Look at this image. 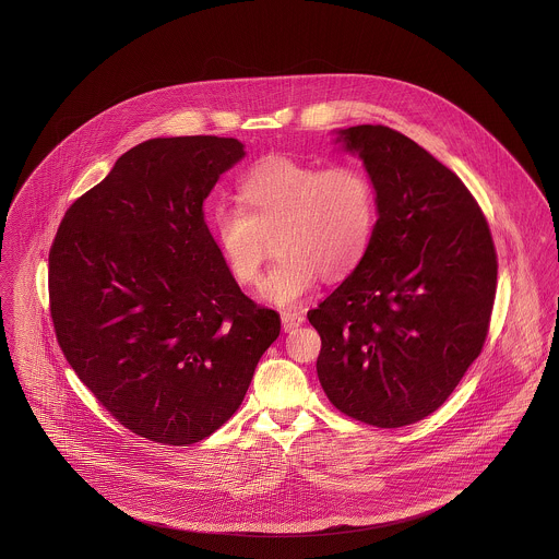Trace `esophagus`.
Listing matches in <instances>:
<instances>
[{
  "label": "esophagus",
  "mask_w": 559,
  "mask_h": 559,
  "mask_svg": "<svg viewBox=\"0 0 559 559\" xmlns=\"http://www.w3.org/2000/svg\"><path fill=\"white\" fill-rule=\"evenodd\" d=\"M281 320H283V329L285 331H293V329H297L304 322V314L301 312H283Z\"/></svg>",
  "instance_id": "34e87169"
}]
</instances>
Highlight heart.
Here are the masks:
<instances>
[{
	"label": "heart",
	"mask_w": 559,
	"mask_h": 559,
	"mask_svg": "<svg viewBox=\"0 0 559 559\" xmlns=\"http://www.w3.org/2000/svg\"><path fill=\"white\" fill-rule=\"evenodd\" d=\"M377 217V190L362 167L272 157L240 178L239 210L213 212L212 233L224 264L242 287L260 281L272 240L276 260L262 283V297L295 306L320 276L337 283L362 264Z\"/></svg>",
	"instance_id": "1"
}]
</instances>
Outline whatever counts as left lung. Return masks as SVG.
Here are the masks:
<instances>
[{"label":"left lung","mask_w":559,"mask_h":559,"mask_svg":"<svg viewBox=\"0 0 559 559\" xmlns=\"http://www.w3.org/2000/svg\"><path fill=\"white\" fill-rule=\"evenodd\" d=\"M377 190L362 264L308 312L320 385L367 426H411L438 411L486 342L497 251L478 201L426 148L385 126L340 130Z\"/></svg>","instance_id":"obj_1"}]
</instances>
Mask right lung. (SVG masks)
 <instances>
[{
    "instance_id": "add662e5",
    "label": "right lung",
    "mask_w": 559,
    "mask_h": 559,
    "mask_svg": "<svg viewBox=\"0 0 559 559\" xmlns=\"http://www.w3.org/2000/svg\"><path fill=\"white\" fill-rule=\"evenodd\" d=\"M235 138H153L67 210L50 247L58 346L108 413L146 440L188 447L240 406L281 333L240 292L203 217Z\"/></svg>"
}]
</instances>
